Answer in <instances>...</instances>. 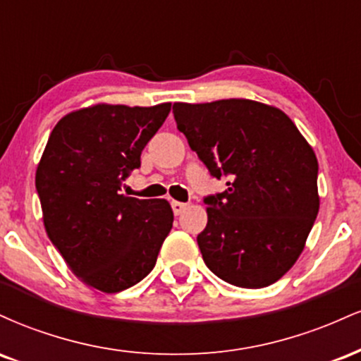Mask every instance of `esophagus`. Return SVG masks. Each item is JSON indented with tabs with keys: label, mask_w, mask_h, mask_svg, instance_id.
I'll use <instances>...</instances> for the list:
<instances>
[{
	"label": "esophagus",
	"mask_w": 361,
	"mask_h": 361,
	"mask_svg": "<svg viewBox=\"0 0 361 361\" xmlns=\"http://www.w3.org/2000/svg\"><path fill=\"white\" fill-rule=\"evenodd\" d=\"M171 209H173V212H175V215H180L186 209V204H183V202L173 200L171 202Z\"/></svg>",
	"instance_id": "esophagus-1"
}]
</instances>
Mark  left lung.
I'll use <instances>...</instances> for the list:
<instances>
[{"label": "left lung", "mask_w": 361, "mask_h": 361, "mask_svg": "<svg viewBox=\"0 0 361 361\" xmlns=\"http://www.w3.org/2000/svg\"><path fill=\"white\" fill-rule=\"evenodd\" d=\"M173 114L210 175L231 176L226 192L205 198L209 221L197 238L205 264L235 287L275 283L299 259L317 217L314 149L267 103H175Z\"/></svg>", "instance_id": "1"}]
</instances>
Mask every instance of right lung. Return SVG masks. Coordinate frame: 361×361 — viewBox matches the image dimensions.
I'll return each instance as SVG.
<instances>
[{
  "instance_id": "add662e5",
  "label": "right lung",
  "mask_w": 361,
  "mask_h": 361,
  "mask_svg": "<svg viewBox=\"0 0 361 361\" xmlns=\"http://www.w3.org/2000/svg\"><path fill=\"white\" fill-rule=\"evenodd\" d=\"M171 103H97L64 115L35 173L45 233L74 275L105 293L139 283L154 268L173 227L168 200H140L120 185Z\"/></svg>"
}]
</instances>
